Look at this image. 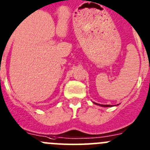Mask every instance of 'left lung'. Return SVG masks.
Segmentation results:
<instances>
[{"label": "left lung", "instance_id": "1", "mask_svg": "<svg viewBox=\"0 0 150 150\" xmlns=\"http://www.w3.org/2000/svg\"><path fill=\"white\" fill-rule=\"evenodd\" d=\"M94 104H96V105H100V106H103V107H110V106H112V105H102V104H99V103H94Z\"/></svg>", "mask_w": 150, "mask_h": 150}]
</instances>
